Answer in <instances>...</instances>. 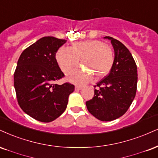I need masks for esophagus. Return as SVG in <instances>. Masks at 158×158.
Segmentation results:
<instances>
[{
    "label": "esophagus",
    "instance_id": "1",
    "mask_svg": "<svg viewBox=\"0 0 158 158\" xmlns=\"http://www.w3.org/2000/svg\"><path fill=\"white\" fill-rule=\"evenodd\" d=\"M82 89V86H76L75 87V90H80Z\"/></svg>",
    "mask_w": 158,
    "mask_h": 158
}]
</instances>
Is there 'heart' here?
Instances as JSON below:
<instances>
[{
    "mask_svg": "<svg viewBox=\"0 0 158 158\" xmlns=\"http://www.w3.org/2000/svg\"><path fill=\"white\" fill-rule=\"evenodd\" d=\"M56 60L64 73H70L77 67L80 60L83 66L96 77L100 78L110 71L114 56L108 45L102 41L92 40L75 42L71 48L62 47L56 52ZM91 73L84 69L77 70L68 76V80L73 84H86L92 79L93 74Z\"/></svg>",
    "mask_w": 158,
    "mask_h": 158,
    "instance_id": "obj_1",
    "label": "heart"
}]
</instances>
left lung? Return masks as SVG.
I'll list each match as a JSON object with an SVG mask.
<instances>
[{
	"mask_svg": "<svg viewBox=\"0 0 158 158\" xmlns=\"http://www.w3.org/2000/svg\"><path fill=\"white\" fill-rule=\"evenodd\" d=\"M104 38L110 40L113 47V67L107 77L97 83L94 98L86 102V106L98 120L110 121L122 116L134 100L138 71L132 54L123 43L111 37Z\"/></svg>",
	"mask_w": 158,
	"mask_h": 158,
	"instance_id": "left-lung-1",
	"label": "left lung"
}]
</instances>
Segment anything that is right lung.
I'll return each mask as SVG.
<instances>
[{
    "instance_id": "add662e5",
    "label": "right lung",
    "mask_w": 158,
    "mask_h": 158,
    "mask_svg": "<svg viewBox=\"0 0 158 158\" xmlns=\"http://www.w3.org/2000/svg\"><path fill=\"white\" fill-rule=\"evenodd\" d=\"M67 42L54 37H42L23 51L14 74V86L24 113L41 122H51L67 107L74 85L54 81L64 77L56 53Z\"/></svg>"
}]
</instances>
